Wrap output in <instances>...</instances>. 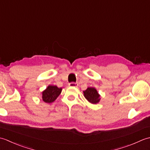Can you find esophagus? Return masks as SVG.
<instances>
[{
  "instance_id": "34e87169",
  "label": "esophagus",
  "mask_w": 150,
  "mask_h": 150,
  "mask_svg": "<svg viewBox=\"0 0 150 150\" xmlns=\"http://www.w3.org/2000/svg\"><path fill=\"white\" fill-rule=\"evenodd\" d=\"M69 86L70 87H77L79 86V84L77 83V82H71V83H69Z\"/></svg>"
}]
</instances>
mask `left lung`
Instances as JSON below:
<instances>
[{
	"instance_id": "8db88e82",
	"label": "left lung",
	"mask_w": 150,
	"mask_h": 150,
	"mask_svg": "<svg viewBox=\"0 0 150 150\" xmlns=\"http://www.w3.org/2000/svg\"><path fill=\"white\" fill-rule=\"evenodd\" d=\"M83 93L86 99L91 104H96L100 102V95L95 88L88 87L83 91Z\"/></svg>"
}]
</instances>
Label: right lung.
<instances>
[{
    "mask_svg": "<svg viewBox=\"0 0 150 150\" xmlns=\"http://www.w3.org/2000/svg\"><path fill=\"white\" fill-rule=\"evenodd\" d=\"M62 90V88H58L57 86L49 85L46 90L42 92V100L46 103H52L59 96Z\"/></svg>",
    "mask_w": 150,
    "mask_h": 150,
    "instance_id": "1",
    "label": "right lung"
}]
</instances>
